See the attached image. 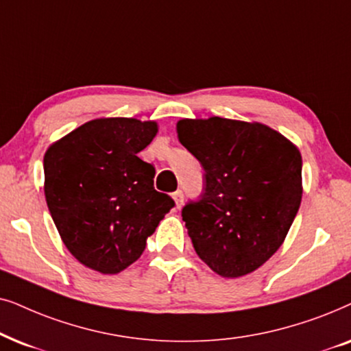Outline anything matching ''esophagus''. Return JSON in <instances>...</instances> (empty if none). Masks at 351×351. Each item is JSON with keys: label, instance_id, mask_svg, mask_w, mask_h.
<instances>
[{"label": "esophagus", "instance_id": "34e87169", "mask_svg": "<svg viewBox=\"0 0 351 351\" xmlns=\"http://www.w3.org/2000/svg\"><path fill=\"white\" fill-rule=\"evenodd\" d=\"M173 200H175V207L176 208L183 207V204H184L183 191H176V193H173Z\"/></svg>", "mask_w": 351, "mask_h": 351}]
</instances>
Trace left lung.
Wrapping results in <instances>:
<instances>
[{
    "mask_svg": "<svg viewBox=\"0 0 351 351\" xmlns=\"http://www.w3.org/2000/svg\"><path fill=\"white\" fill-rule=\"evenodd\" d=\"M176 133L205 171L202 199L181 212L200 260L223 278L258 269L300 208L298 147L258 121L221 117L183 119Z\"/></svg>",
    "mask_w": 351,
    "mask_h": 351,
    "instance_id": "obj_1",
    "label": "left lung"
}]
</instances>
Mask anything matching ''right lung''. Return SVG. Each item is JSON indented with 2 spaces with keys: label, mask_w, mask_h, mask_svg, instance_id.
Here are the masks:
<instances>
[{
  "label": "right lung",
  "mask_w": 351,
  "mask_h": 351,
  "mask_svg": "<svg viewBox=\"0 0 351 351\" xmlns=\"http://www.w3.org/2000/svg\"><path fill=\"white\" fill-rule=\"evenodd\" d=\"M157 132L151 120L95 119L46 151V204L60 239L86 268H128L175 205L154 189L156 168L138 157Z\"/></svg>",
  "instance_id": "obj_1"
}]
</instances>
